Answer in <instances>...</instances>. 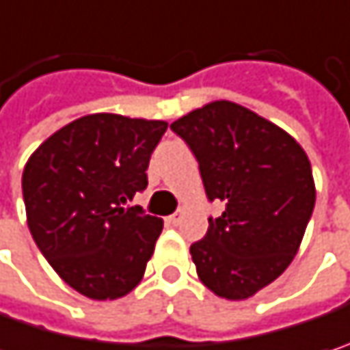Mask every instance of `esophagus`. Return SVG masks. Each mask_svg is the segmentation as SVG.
Segmentation results:
<instances>
[{"instance_id":"34e87169","label":"esophagus","mask_w":350,"mask_h":350,"mask_svg":"<svg viewBox=\"0 0 350 350\" xmlns=\"http://www.w3.org/2000/svg\"><path fill=\"white\" fill-rule=\"evenodd\" d=\"M182 216H184V210H178L176 214H172V216H168V218H166V222H168V224H172V226H178V224L182 222Z\"/></svg>"}]
</instances>
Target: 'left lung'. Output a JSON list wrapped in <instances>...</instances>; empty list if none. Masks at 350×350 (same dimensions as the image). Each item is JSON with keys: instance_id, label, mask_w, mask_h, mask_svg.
<instances>
[{"instance_id": "8db88e82", "label": "left lung", "mask_w": 350, "mask_h": 350, "mask_svg": "<svg viewBox=\"0 0 350 350\" xmlns=\"http://www.w3.org/2000/svg\"><path fill=\"white\" fill-rule=\"evenodd\" d=\"M192 148L210 200L224 212L190 246L200 282L244 301L276 280L301 248L317 188L310 160L288 132L237 102L216 100L170 126Z\"/></svg>"}]
</instances>
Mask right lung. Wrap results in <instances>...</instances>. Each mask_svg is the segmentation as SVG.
Returning <instances> with one entry per match:
<instances>
[{
    "label": "right lung",
    "instance_id": "1",
    "mask_svg": "<svg viewBox=\"0 0 350 350\" xmlns=\"http://www.w3.org/2000/svg\"><path fill=\"white\" fill-rule=\"evenodd\" d=\"M168 122L88 113L42 142L21 188L29 232L57 276L92 301H116L142 280L164 222L128 202L148 186Z\"/></svg>",
    "mask_w": 350,
    "mask_h": 350
}]
</instances>
